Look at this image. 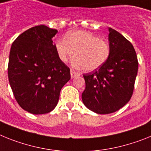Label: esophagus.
I'll use <instances>...</instances> for the list:
<instances>
[{"label": "esophagus", "mask_w": 151, "mask_h": 151, "mask_svg": "<svg viewBox=\"0 0 151 151\" xmlns=\"http://www.w3.org/2000/svg\"><path fill=\"white\" fill-rule=\"evenodd\" d=\"M77 76H80L79 73H77V72L74 71V70H70V77H71V79L77 77Z\"/></svg>", "instance_id": "obj_1"}]
</instances>
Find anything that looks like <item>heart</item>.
<instances>
[{
    "instance_id": "1",
    "label": "heart",
    "mask_w": 151,
    "mask_h": 151,
    "mask_svg": "<svg viewBox=\"0 0 151 151\" xmlns=\"http://www.w3.org/2000/svg\"><path fill=\"white\" fill-rule=\"evenodd\" d=\"M55 49L60 61L65 63L75 53L71 64L85 71L99 69L108 60L109 45L94 34L85 31H75L66 34L65 38L58 39Z\"/></svg>"
}]
</instances>
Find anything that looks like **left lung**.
<instances>
[{"label": "left lung", "mask_w": 151, "mask_h": 151, "mask_svg": "<svg viewBox=\"0 0 151 151\" xmlns=\"http://www.w3.org/2000/svg\"><path fill=\"white\" fill-rule=\"evenodd\" d=\"M110 54L96 70L83 74L86 83L82 100L97 114H109L130 100L138 69L135 50L122 34L109 28Z\"/></svg>", "instance_id": "1"}]
</instances>
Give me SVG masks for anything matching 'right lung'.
Here are the masks:
<instances>
[{
    "mask_svg": "<svg viewBox=\"0 0 151 151\" xmlns=\"http://www.w3.org/2000/svg\"><path fill=\"white\" fill-rule=\"evenodd\" d=\"M57 32L45 25L32 27L10 48V87L21 108L35 115L55 108L61 88L70 79V68L60 61L52 40Z\"/></svg>",
    "mask_w": 151,
    "mask_h": 151,
    "instance_id": "obj_1",
    "label": "right lung"
}]
</instances>
